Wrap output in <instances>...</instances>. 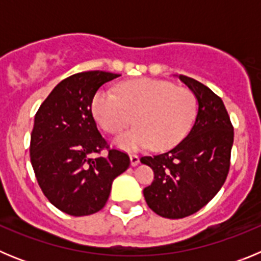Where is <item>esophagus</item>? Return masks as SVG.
<instances>
[{
	"label": "esophagus",
	"mask_w": 261,
	"mask_h": 261,
	"mask_svg": "<svg viewBox=\"0 0 261 261\" xmlns=\"http://www.w3.org/2000/svg\"><path fill=\"white\" fill-rule=\"evenodd\" d=\"M129 158H130V165L132 166H137L138 163H140V156H138L137 154H130Z\"/></svg>",
	"instance_id": "34e87169"
}]
</instances>
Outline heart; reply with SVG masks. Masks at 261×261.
Here are the masks:
<instances>
[{
    "instance_id": "b5f03b06",
    "label": "heart",
    "mask_w": 261,
    "mask_h": 261,
    "mask_svg": "<svg viewBox=\"0 0 261 261\" xmlns=\"http://www.w3.org/2000/svg\"><path fill=\"white\" fill-rule=\"evenodd\" d=\"M116 92L99 90L91 103L94 119L110 135H119L135 121L136 128L119 136L115 145L135 151L151 145L171 149L190 133L197 100L188 87L150 78L125 81Z\"/></svg>"
}]
</instances>
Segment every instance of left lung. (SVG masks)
Listing matches in <instances>:
<instances>
[{"instance_id":"obj_1","label":"left lung","mask_w":261,"mask_h":261,"mask_svg":"<svg viewBox=\"0 0 261 261\" xmlns=\"http://www.w3.org/2000/svg\"><path fill=\"white\" fill-rule=\"evenodd\" d=\"M179 80L197 99L191 132L167 153L142 156L154 180L144 190L149 208L165 218H184L208 204L225 183L230 168L234 128L222 99L187 75Z\"/></svg>"}]
</instances>
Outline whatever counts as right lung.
Here are the masks:
<instances>
[{
  "label": "right lung",
  "instance_id": "1",
  "mask_svg": "<svg viewBox=\"0 0 261 261\" xmlns=\"http://www.w3.org/2000/svg\"><path fill=\"white\" fill-rule=\"evenodd\" d=\"M119 74L82 71L62 80L35 115L31 165L50 204L70 216H89L106 205L112 181L129 167L124 151L110 149L96 128L91 103L98 89ZM107 148L106 157H96Z\"/></svg>",
  "mask_w": 261,
  "mask_h": 261
}]
</instances>
